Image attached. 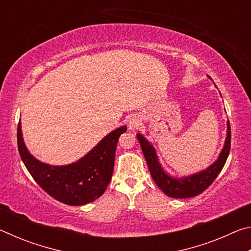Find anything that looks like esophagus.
<instances>
[{
  "label": "esophagus",
  "instance_id": "obj_1",
  "mask_svg": "<svg viewBox=\"0 0 251 251\" xmlns=\"http://www.w3.org/2000/svg\"><path fill=\"white\" fill-rule=\"evenodd\" d=\"M138 125H139V120H138V118L133 117V118H131V120H129V123H128V127H129V129H135V128H137Z\"/></svg>",
  "mask_w": 251,
  "mask_h": 251
}]
</instances>
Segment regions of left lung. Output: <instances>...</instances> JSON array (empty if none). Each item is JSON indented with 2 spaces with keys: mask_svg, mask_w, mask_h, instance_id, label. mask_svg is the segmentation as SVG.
I'll return each instance as SVG.
<instances>
[{
  "mask_svg": "<svg viewBox=\"0 0 251 251\" xmlns=\"http://www.w3.org/2000/svg\"><path fill=\"white\" fill-rule=\"evenodd\" d=\"M137 139L141 144L143 154L145 156L147 166L150 168L151 175L156 185L167 195L168 197L173 198H190L201 194L206 190L214 180L217 178L219 173L222 172L225 163L228 158L229 151H230V142H231V130L230 123L228 122V131L227 138L222 152L218 159L208 167L206 171H202L193 176L185 178H174L169 176L167 173L164 172L161 168L158 158H157L154 147L147 141L143 135L137 134Z\"/></svg>",
  "mask_w": 251,
  "mask_h": 251,
  "instance_id": "1",
  "label": "left lung"
}]
</instances>
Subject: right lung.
<instances>
[{
	"instance_id": "right-lung-1",
	"label": "right lung",
	"mask_w": 251,
	"mask_h": 251,
	"mask_svg": "<svg viewBox=\"0 0 251 251\" xmlns=\"http://www.w3.org/2000/svg\"><path fill=\"white\" fill-rule=\"evenodd\" d=\"M126 129V126H122L113 130L76 163L66 166H50L29 154L24 145L19 123V152L33 179L44 192L66 205L80 206L94 201L107 188L113 175L118 138Z\"/></svg>"
}]
</instances>
